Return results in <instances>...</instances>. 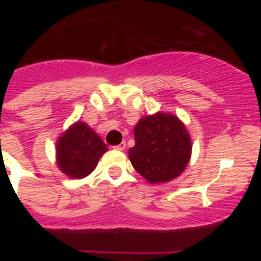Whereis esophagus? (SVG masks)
<instances>
[{"mask_svg":"<svg viewBox=\"0 0 261 261\" xmlns=\"http://www.w3.org/2000/svg\"><path fill=\"white\" fill-rule=\"evenodd\" d=\"M125 147H126V143H125V141H123V143H121V144H118V145L114 146V149L120 150V151H122V150H125Z\"/></svg>","mask_w":261,"mask_h":261,"instance_id":"34e87169","label":"esophagus"}]
</instances>
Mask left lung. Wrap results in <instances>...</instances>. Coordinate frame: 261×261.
<instances>
[{
  "label": "left lung",
  "mask_w": 261,
  "mask_h": 261,
  "mask_svg": "<svg viewBox=\"0 0 261 261\" xmlns=\"http://www.w3.org/2000/svg\"><path fill=\"white\" fill-rule=\"evenodd\" d=\"M134 136L135 146L128 150V159L147 181H170L186 169L192 154L191 136L177 116H145L136 123Z\"/></svg>",
  "instance_id": "left-lung-1"
}]
</instances>
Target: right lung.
I'll list each match as a JSON object with an SVG mask.
<instances>
[{"instance_id": "1", "label": "right lung", "mask_w": 261, "mask_h": 261, "mask_svg": "<svg viewBox=\"0 0 261 261\" xmlns=\"http://www.w3.org/2000/svg\"><path fill=\"white\" fill-rule=\"evenodd\" d=\"M107 151L106 144L87 123H73L57 141V164L64 174L82 179L91 174Z\"/></svg>"}]
</instances>
